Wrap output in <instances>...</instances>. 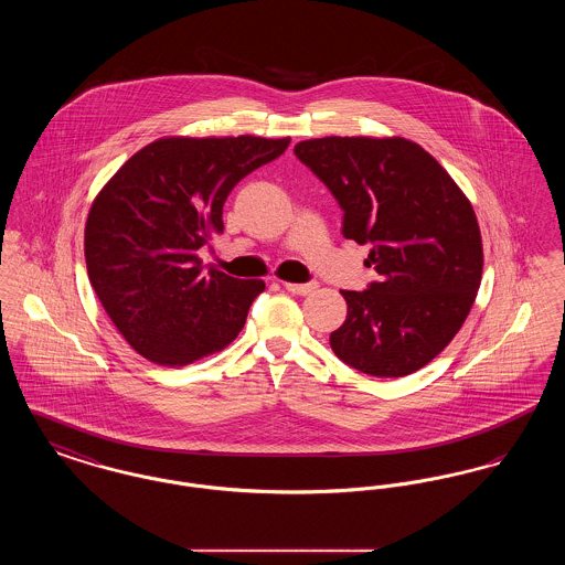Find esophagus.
<instances>
[{
  "mask_svg": "<svg viewBox=\"0 0 565 565\" xmlns=\"http://www.w3.org/2000/svg\"><path fill=\"white\" fill-rule=\"evenodd\" d=\"M286 286V290L288 292H292V295L305 296L309 295V292H313L316 288H318V284L316 281H309V284H284Z\"/></svg>",
  "mask_w": 565,
  "mask_h": 565,
  "instance_id": "34e87169",
  "label": "esophagus"
}]
</instances>
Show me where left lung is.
I'll return each instance as SVG.
<instances>
[{
  "label": "left lung",
  "mask_w": 565,
  "mask_h": 565,
  "mask_svg": "<svg viewBox=\"0 0 565 565\" xmlns=\"http://www.w3.org/2000/svg\"><path fill=\"white\" fill-rule=\"evenodd\" d=\"M343 210V237L371 245L379 279L343 290L348 320L330 348L371 376L419 371L445 350L477 298L483 245L477 215L451 175L403 139L322 137L295 146Z\"/></svg>",
  "instance_id": "obj_1"
}]
</instances>
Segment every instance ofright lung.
Wrapping results in <instances>:
<instances>
[{"mask_svg": "<svg viewBox=\"0 0 565 565\" xmlns=\"http://www.w3.org/2000/svg\"><path fill=\"white\" fill-rule=\"evenodd\" d=\"M290 137H167L141 148L95 199L84 231L95 295L127 343L161 366H186L242 332L260 279L203 265L222 207L247 173L286 152Z\"/></svg>", "mask_w": 565, "mask_h": 565, "instance_id": "add662e5", "label": "right lung"}]
</instances>
